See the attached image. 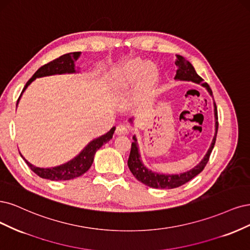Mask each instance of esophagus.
Listing matches in <instances>:
<instances>
[{
	"mask_svg": "<svg viewBox=\"0 0 250 250\" xmlns=\"http://www.w3.org/2000/svg\"><path fill=\"white\" fill-rule=\"evenodd\" d=\"M128 132H130V128H128L126 125H117V127H116V131H115V133L117 134V135H126V134H128Z\"/></svg>",
	"mask_w": 250,
	"mask_h": 250,
	"instance_id": "obj_1",
	"label": "esophagus"
}]
</instances>
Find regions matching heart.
<instances>
[{
  "mask_svg": "<svg viewBox=\"0 0 250 250\" xmlns=\"http://www.w3.org/2000/svg\"><path fill=\"white\" fill-rule=\"evenodd\" d=\"M142 78V85L146 89H152L158 82V71L152 64L135 59L128 61L125 65L109 79V89L118 93L126 88L137 84Z\"/></svg>",
  "mask_w": 250,
  "mask_h": 250,
  "instance_id": "1",
  "label": "heart"
}]
</instances>
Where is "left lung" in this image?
<instances>
[{
	"instance_id": "8db88e82",
	"label": "left lung",
	"mask_w": 250,
	"mask_h": 250,
	"mask_svg": "<svg viewBox=\"0 0 250 250\" xmlns=\"http://www.w3.org/2000/svg\"><path fill=\"white\" fill-rule=\"evenodd\" d=\"M176 56V60H175V65L178 67L176 69V75L174 77L175 80H179V81H191L197 84H200L201 86H204L208 92L210 93L213 96L212 89L210 86L208 85V83H204L203 78H200L197 72L195 71L194 67H193L192 64L185 59L184 57L180 55H175ZM214 115H215V136L213 138V141L211 143V146L208 148V152L204 159L200 161V163L197 164L194 168H192L191 170L180 173V174H161L157 173L149 170L144 164L142 163V161L140 159V154H139V148H138V143H137V138L136 136L133 137L134 142L132 143V147H131V152H130V157H128L127 160V166L130 168L131 172L135 178L138 180L139 182L143 183L144 185H146L148 187L151 188H156V189H173V188H178L182 185L186 184L190 180L200 173L204 170V168L206 167L208 159H210V155L214 148L215 142H216V136L217 132H218V113H217V107L216 104L214 102ZM130 123H133V119H130Z\"/></svg>"
}]
</instances>
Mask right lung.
I'll list each match as a JSON object with an SVG mask.
<instances>
[{"label": "right lung", "instance_id": "right-lung-1", "mask_svg": "<svg viewBox=\"0 0 250 250\" xmlns=\"http://www.w3.org/2000/svg\"><path fill=\"white\" fill-rule=\"evenodd\" d=\"M80 55H81V53L80 52H74V53H68L65 55H62L59 58L55 59L49 63H46L43 66L38 68L35 74L32 76V78L27 82L25 87H23V89L18 100L17 106H18L19 101L21 99L22 92L27 89V87L32 82H33L36 78L53 76V75L75 74V72H77L76 67H75V62L78 60ZM114 131H115V126L112 127L108 133L99 137V138L93 139L92 141H90L77 157L68 161L67 163L62 164L60 166L51 167V168H39V167L32 165L21 155V156L23 160H25L27 165L31 168V170L34 173H36L38 176H40V178L51 180V181L72 180L75 178H79V176H81L91 167L96 150L101 148L104 143H107L108 141H110L112 139Z\"/></svg>", "mask_w": 250, "mask_h": 250}]
</instances>
